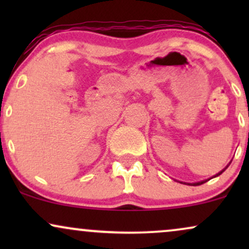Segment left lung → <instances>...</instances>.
Segmentation results:
<instances>
[{
    "label": "left lung",
    "instance_id": "obj_1",
    "mask_svg": "<svg viewBox=\"0 0 249 249\" xmlns=\"http://www.w3.org/2000/svg\"><path fill=\"white\" fill-rule=\"evenodd\" d=\"M228 167V165H227V166H226L225 168H224V170H222V171H220V172L218 173V174H215V176H214V177H218V176H220V174H221L222 172H224V171L226 170V168H227ZM214 177H213V178H214ZM211 179H212V178H211ZM208 180H210V179H208ZM207 181V180H202V181H199V182H194V184H188V185H193V186H198V185H201V184H204V182H206Z\"/></svg>",
    "mask_w": 249,
    "mask_h": 249
}]
</instances>
